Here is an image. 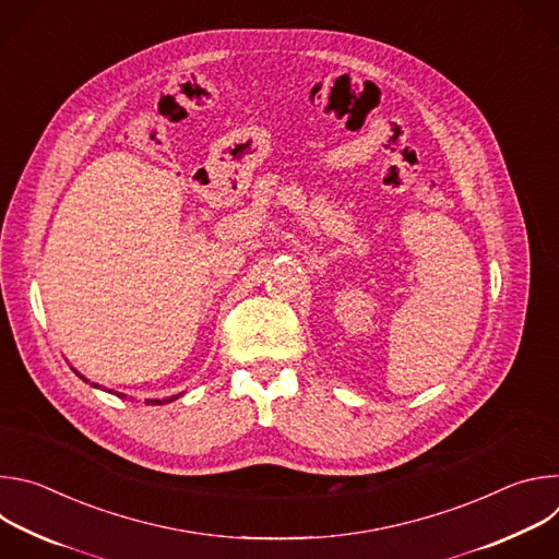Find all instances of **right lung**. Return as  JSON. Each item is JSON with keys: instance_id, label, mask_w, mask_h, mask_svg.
I'll return each instance as SVG.
<instances>
[{"instance_id": "add662e5", "label": "right lung", "mask_w": 559, "mask_h": 559, "mask_svg": "<svg viewBox=\"0 0 559 559\" xmlns=\"http://www.w3.org/2000/svg\"><path fill=\"white\" fill-rule=\"evenodd\" d=\"M72 371H74V373H76L79 378H82L84 382H88V378H84V376H82V373H79L76 369H72ZM93 386H99V384H93ZM112 393H115V391H112ZM117 395H119V393H117ZM121 397H123V395H121ZM173 397H177V395H173ZM173 397H166V401H145V405H164V403H170V401H173Z\"/></svg>"}]
</instances>
